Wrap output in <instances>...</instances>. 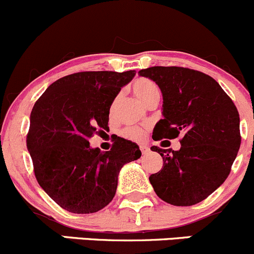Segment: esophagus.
I'll return each instance as SVG.
<instances>
[{"instance_id":"obj_1","label":"esophagus","mask_w":254,"mask_h":254,"mask_svg":"<svg viewBox=\"0 0 254 254\" xmlns=\"http://www.w3.org/2000/svg\"><path fill=\"white\" fill-rule=\"evenodd\" d=\"M140 150H141L142 154H147V152L150 151V149L146 146V145H141V146H140Z\"/></svg>"}]
</instances>
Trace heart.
Returning a JSON list of instances; mask_svg holds the SVG:
<instances>
[{
	"label": "heart",
	"instance_id": "b5f03b06",
	"mask_svg": "<svg viewBox=\"0 0 254 254\" xmlns=\"http://www.w3.org/2000/svg\"><path fill=\"white\" fill-rule=\"evenodd\" d=\"M132 93L136 95L137 99L142 103V104H146L151 98L154 97H160V90L159 87L155 84L152 80L146 79V78H139V79L135 80L132 83ZM125 137L130 140H134V141H141L145 137V130L141 127H127V129L123 131Z\"/></svg>",
	"mask_w": 254,
	"mask_h": 254
}]
</instances>
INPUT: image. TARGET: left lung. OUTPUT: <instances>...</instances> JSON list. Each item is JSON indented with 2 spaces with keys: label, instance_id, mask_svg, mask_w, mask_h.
<instances>
[{
  "label": "left lung",
  "instance_id": "obj_1",
  "mask_svg": "<svg viewBox=\"0 0 254 254\" xmlns=\"http://www.w3.org/2000/svg\"><path fill=\"white\" fill-rule=\"evenodd\" d=\"M139 75L156 83L162 94L164 118L155 125L152 139L181 136L177 151L151 146L164 164L150 175V184L170 205H196L230 175L241 145L237 108L213 78L198 70L151 67Z\"/></svg>",
  "mask_w": 254,
  "mask_h": 254
}]
</instances>
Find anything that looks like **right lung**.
Returning <instances> with one entry per match:
<instances>
[{
	"mask_svg": "<svg viewBox=\"0 0 254 254\" xmlns=\"http://www.w3.org/2000/svg\"><path fill=\"white\" fill-rule=\"evenodd\" d=\"M135 73H74L52 83L34 104L27 149L39 186L62 208L72 213L104 208L117 192L122 167L141 156L135 142L119 136L107 152L89 144L108 127L110 107Z\"/></svg>",
	"mask_w": 254,
	"mask_h": 254,
	"instance_id": "obj_1",
	"label": "right lung"
}]
</instances>
